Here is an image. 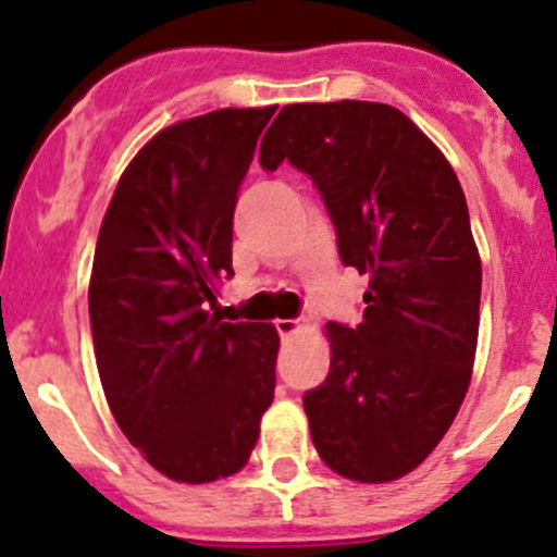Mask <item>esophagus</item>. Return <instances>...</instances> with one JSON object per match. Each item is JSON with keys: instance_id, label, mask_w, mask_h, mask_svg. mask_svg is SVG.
Returning <instances> with one entry per match:
<instances>
[{"instance_id": "esophagus-1", "label": "esophagus", "mask_w": 557, "mask_h": 557, "mask_svg": "<svg viewBox=\"0 0 557 557\" xmlns=\"http://www.w3.org/2000/svg\"><path fill=\"white\" fill-rule=\"evenodd\" d=\"M274 326H277V332H280V337H294L296 332H299V321L296 319H277L274 321Z\"/></svg>"}]
</instances>
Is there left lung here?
Instances as JSON below:
<instances>
[{"instance_id": "1", "label": "left lung", "mask_w": 557, "mask_h": 557, "mask_svg": "<svg viewBox=\"0 0 557 557\" xmlns=\"http://www.w3.org/2000/svg\"><path fill=\"white\" fill-rule=\"evenodd\" d=\"M310 175L346 267L368 274L357 326L326 324L330 373L305 393L326 467L360 483L412 472L454 423L478 343L481 258L459 178L396 107L290 103L261 168Z\"/></svg>"}]
</instances>
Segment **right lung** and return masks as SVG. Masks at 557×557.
<instances>
[{
  "mask_svg": "<svg viewBox=\"0 0 557 557\" xmlns=\"http://www.w3.org/2000/svg\"><path fill=\"white\" fill-rule=\"evenodd\" d=\"M274 109H216L156 134L98 233L87 294L98 376L128 443L181 483L242 470L274 398L277 330L208 313L233 277L238 186Z\"/></svg>",
  "mask_w": 557,
  "mask_h": 557,
  "instance_id": "add662e5",
  "label": "right lung"
}]
</instances>
